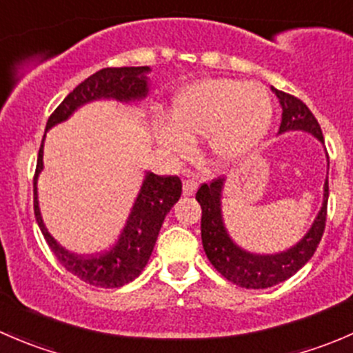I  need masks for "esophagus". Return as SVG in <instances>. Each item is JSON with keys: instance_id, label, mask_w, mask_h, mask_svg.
<instances>
[{"instance_id": "obj_1", "label": "esophagus", "mask_w": 353, "mask_h": 353, "mask_svg": "<svg viewBox=\"0 0 353 353\" xmlns=\"http://www.w3.org/2000/svg\"><path fill=\"white\" fill-rule=\"evenodd\" d=\"M198 190V181L194 177H188L183 181V193L184 196H191V194L196 193Z\"/></svg>"}]
</instances>
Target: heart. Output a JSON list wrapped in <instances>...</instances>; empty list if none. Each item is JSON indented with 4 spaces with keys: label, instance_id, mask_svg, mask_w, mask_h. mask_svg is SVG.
I'll return each mask as SVG.
<instances>
[{
    "label": "heart",
    "instance_id": "b5f03b06",
    "mask_svg": "<svg viewBox=\"0 0 353 353\" xmlns=\"http://www.w3.org/2000/svg\"><path fill=\"white\" fill-rule=\"evenodd\" d=\"M272 101L259 83L203 80L174 97L170 121H157V143L170 159H184L191 140L208 138L220 159H239L265 138L272 123Z\"/></svg>",
    "mask_w": 353,
    "mask_h": 353
}]
</instances>
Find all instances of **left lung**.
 Masks as SVG:
<instances>
[{
  "label": "left lung",
  "instance_id": "8db88e82",
  "mask_svg": "<svg viewBox=\"0 0 353 353\" xmlns=\"http://www.w3.org/2000/svg\"><path fill=\"white\" fill-rule=\"evenodd\" d=\"M273 92L282 105V123L279 133L302 130L325 143L321 126L307 105L301 99L285 92L275 88ZM223 183H225L223 177H216L210 184H201L196 193L198 203L201 205V243L206 258L220 275L239 287L268 288L285 282L312 258L325 232L330 194L328 177L325 183L323 206L309 232L290 249L276 254H252L230 239L222 219Z\"/></svg>",
  "mask_w": 353,
  "mask_h": 353
}]
</instances>
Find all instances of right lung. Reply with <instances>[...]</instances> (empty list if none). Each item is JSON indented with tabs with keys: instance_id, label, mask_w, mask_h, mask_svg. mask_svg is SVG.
Instances as JSON below:
<instances>
[{
	"instance_id": "right-lung-1",
	"label": "right lung",
	"mask_w": 353,
	"mask_h": 353,
	"mask_svg": "<svg viewBox=\"0 0 353 353\" xmlns=\"http://www.w3.org/2000/svg\"><path fill=\"white\" fill-rule=\"evenodd\" d=\"M148 66L104 68L87 80L81 81L65 101L49 116L46 131L54 124L66 121L80 105L99 99H116L119 102L140 101L148 94ZM46 138V134H44ZM44 140L39 148L37 167L34 176V213L42 236L54 252L58 261L70 273L94 287L117 288L133 282L150 259L157 237L163 219L181 198L183 183L177 176H157L154 172L145 174L143 184L131 208L126 225L119 234V239L112 248L99 254H74L66 251L54 241L42 222L37 199V177L44 162Z\"/></svg>"
}]
</instances>
